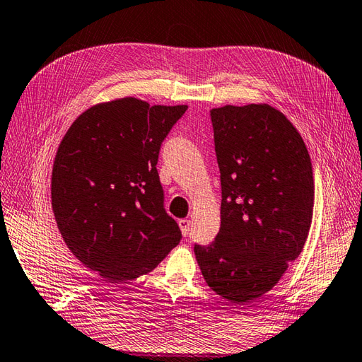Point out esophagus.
<instances>
[{
  "label": "esophagus",
  "mask_w": 362,
  "mask_h": 362,
  "mask_svg": "<svg viewBox=\"0 0 362 362\" xmlns=\"http://www.w3.org/2000/svg\"><path fill=\"white\" fill-rule=\"evenodd\" d=\"M178 224H180V228H181L182 235H184V236H189V235H190V227H192V221H190V219H187V218L180 219Z\"/></svg>",
  "instance_id": "obj_1"
}]
</instances>
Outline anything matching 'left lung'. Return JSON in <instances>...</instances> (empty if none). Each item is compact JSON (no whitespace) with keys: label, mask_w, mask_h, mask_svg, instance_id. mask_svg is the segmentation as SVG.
Masks as SVG:
<instances>
[{"label":"left lung","mask_w":362,"mask_h":362,"mask_svg":"<svg viewBox=\"0 0 362 362\" xmlns=\"http://www.w3.org/2000/svg\"><path fill=\"white\" fill-rule=\"evenodd\" d=\"M221 172V227L195 245L207 286L235 304L275 287L301 253L313 215L315 181L304 139L269 104L210 110Z\"/></svg>","instance_id":"obj_1"}]
</instances>
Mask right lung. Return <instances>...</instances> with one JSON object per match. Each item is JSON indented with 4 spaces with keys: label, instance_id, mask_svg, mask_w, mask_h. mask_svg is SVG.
Instances as JSON below:
<instances>
[{
    "label": "right lung",
    "instance_id": "right-lung-1",
    "mask_svg": "<svg viewBox=\"0 0 362 362\" xmlns=\"http://www.w3.org/2000/svg\"><path fill=\"white\" fill-rule=\"evenodd\" d=\"M187 105L126 96L95 104L61 139L52 169V210L69 250L121 284L152 272L178 245L156 163Z\"/></svg>",
    "mask_w": 362,
    "mask_h": 362
}]
</instances>
